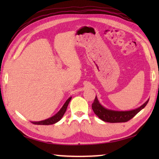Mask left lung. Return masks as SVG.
Listing matches in <instances>:
<instances>
[{"instance_id": "8db88e82", "label": "left lung", "mask_w": 159, "mask_h": 159, "mask_svg": "<svg viewBox=\"0 0 159 159\" xmlns=\"http://www.w3.org/2000/svg\"><path fill=\"white\" fill-rule=\"evenodd\" d=\"M149 99L144 104L139 108L127 111H118L109 110L102 107L98 100V98L95 97V100L92 104V109L95 114L98 116L105 122L109 123H123L127 122L133 118L138 112L144 108L147 105Z\"/></svg>"}]
</instances>
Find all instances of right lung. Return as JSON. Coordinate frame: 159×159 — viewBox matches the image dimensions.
Returning a JSON list of instances; mask_svg holds the SVG:
<instances>
[{
    "mask_svg": "<svg viewBox=\"0 0 159 159\" xmlns=\"http://www.w3.org/2000/svg\"><path fill=\"white\" fill-rule=\"evenodd\" d=\"M71 98H69L68 99H67L66 102L64 103L63 107H61V109L58 111L57 114H56L55 116H53L52 117H51L50 118H48L46 120H41V121H38V122H31L32 123H34L35 125H52L54 124V123L58 122L60 120L64 114V113L66 112V110L67 108V106L69 103L70 100H71Z\"/></svg>",
    "mask_w": 159,
    "mask_h": 159,
    "instance_id": "add662e5",
    "label": "right lung"
}]
</instances>
